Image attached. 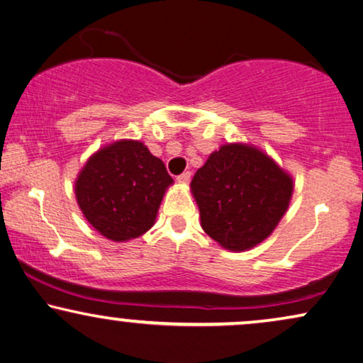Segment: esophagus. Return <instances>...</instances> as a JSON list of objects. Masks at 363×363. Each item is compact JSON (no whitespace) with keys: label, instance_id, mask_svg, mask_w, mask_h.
Instances as JSON below:
<instances>
[{"label":"esophagus","instance_id":"obj_1","mask_svg":"<svg viewBox=\"0 0 363 363\" xmlns=\"http://www.w3.org/2000/svg\"><path fill=\"white\" fill-rule=\"evenodd\" d=\"M191 172L189 171H186V172H182V174H179L177 176V182H181V184H187L189 181H191Z\"/></svg>","mask_w":363,"mask_h":363}]
</instances>
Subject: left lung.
<instances>
[{
	"mask_svg": "<svg viewBox=\"0 0 363 363\" xmlns=\"http://www.w3.org/2000/svg\"><path fill=\"white\" fill-rule=\"evenodd\" d=\"M191 187L203 232L223 248L243 252L281 220L293 179L257 147L225 145L197 169Z\"/></svg>",
	"mask_w": 363,
	"mask_h": 363,
	"instance_id": "obj_1",
	"label": "left lung"
}]
</instances>
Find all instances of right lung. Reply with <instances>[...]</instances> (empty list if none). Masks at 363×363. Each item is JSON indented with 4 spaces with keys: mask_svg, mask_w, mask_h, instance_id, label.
<instances>
[{
    "mask_svg": "<svg viewBox=\"0 0 363 363\" xmlns=\"http://www.w3.org/2000/svg\"><path fill=\"white\" fill-rule=\"evenodd\" d=\"M164 162L140 141H116L86 161L75 181L79 207L95 230L126 242L150 230L166 189Z\"/></svg>",
    "mask_w": 363,
    "mask_h": 363,
    "instance_id": "add662e5",
    "label": "right lung"
}]
</instances>
